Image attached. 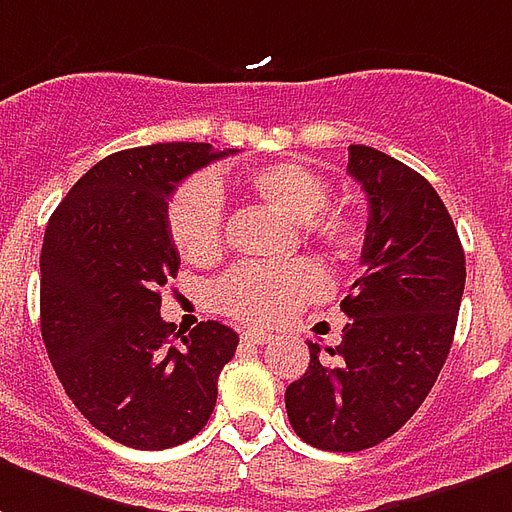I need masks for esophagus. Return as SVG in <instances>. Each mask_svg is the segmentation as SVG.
<instances>
[{"label":"esophagus","instance_id":"34e87169","mask_svg":"<svg viewBox=\"0 0 512 512\" xmlns=\"http://www.w3.org/2000/svg\"><path fill=\"white\" fill-rule=\"evenodd\" d=\"M241 339L249 344H266L271 342V333L263 331V328H244V331H241Z\"/></svg>","mask_w":512,"mask_h":512}]
</instances>
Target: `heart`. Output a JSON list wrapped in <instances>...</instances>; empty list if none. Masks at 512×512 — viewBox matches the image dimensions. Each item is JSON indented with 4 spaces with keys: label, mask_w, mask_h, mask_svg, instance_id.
Masks as SVG:
<instances>
[{
    "label": "heart",
    "mask_w": 512,
    "mask_h": 512,
    "mask_svg": "<svg viewBox=\"0 0 512 512\" xmlns=\"http://www.w3.org/2000/svg\"><path fill=\"white\" fill-rule=\"evenodd\" d=\"M238 189L290 219L298 236L323 246L336 260H350L361 249L363 227L358 217L342 208H325L331 198L328 181L301 162H271L246 170L238 179ZM165 225L184 260L195 266L217 260L225 249V211L217 181L192 179L176 189L165 211ZM320 290L323 274L309 260H293L285 266L246 263L219 282L217 304L236 320L266 325Z\"/></svg>",
    "instance_id": "heart-1"
}]
</instances>
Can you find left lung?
<instances>
[{
  "label": "left lung",
  "instance_id": "obj_1",
  "mask_svg": "<svg viewBox=\"0 0 512 512\" xmlns=\"http://www.w3.org/2000/svg\"><path fill=\"white\" fill-rule=\"evenodd\" d=\"M347 173L369 200L363 276L342 312L339 347L309 342V366L287 385L295 434L320 450L355 453L407 423L434 388L467 282L464 249L437 189L372 146H350Z\"/></svg>",
  "mask_w": 512,
  "mask_h": 512
}]
</instances>
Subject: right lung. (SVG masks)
Returning a JSON list of instances; mask_svg holds the SVG:
<instances>
[{
    "instance_id": "add662e5",
    "label": "right lung",
    "mask_w": 512,
    "mask_h": 512,
    "mask_svg": "<svg viewBox=\"0 0 512 512\" xmlns=\"http://www.w3.org/2000/svg\"><path fill=\"white\" fill-rule=\"evenodd\" d=\"M236 154L211 143H154L83 173L45 227L40 328L67 396L105 437L165 450L198 434L236 355L233 328L208 320L187 336L160 317L179 274L168 198L189 173Z\"/></svg>"
}]
</instances>
